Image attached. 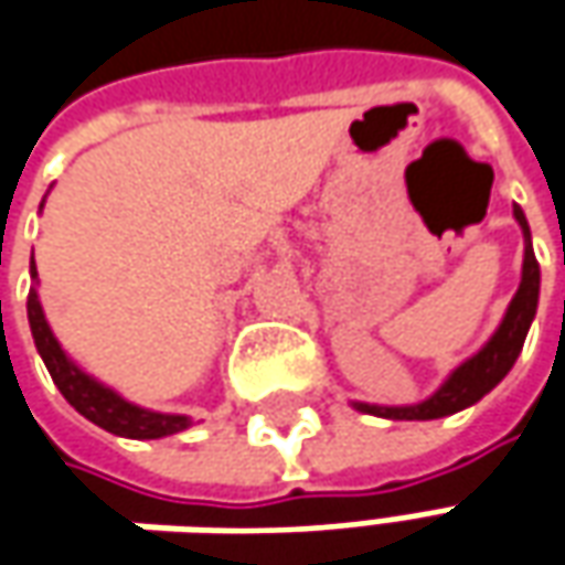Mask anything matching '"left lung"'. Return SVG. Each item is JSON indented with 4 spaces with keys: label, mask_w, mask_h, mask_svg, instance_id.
Returning a JSON list of instances; mask_svg holds the SVG:
<instances>
[{
    "label": "left lung",
    "mask_w": 565,
    "mask_h": 565,
    "mask_svg": "<svg viewBox=\"0 0 565 565\" xmlns=\"http://www.w3.org/2000/svg\"><path fill=\"white\" fill-rule=\"evenodd\" d=\"M513 215L519 227H522V234H525V263H522V284H519V290H515L513 302H510L507 316L500 321V328L494 331V338L484 343L472 360L462 362L457 372L440 384V391L435 397H428L425 403H416V406H369V403H356L360 413H372V416L381 418H406V422H413V418L425 422V418L454 416L459 409L478 403L491 387H497L500 381L507 379L515 356L522 353L529 324L535 319L537 284H541L529 222H525L519 205L513 209Z\"/></svg>",
    "instance_id": "1"
}]
</instances>
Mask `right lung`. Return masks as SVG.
Returning <instances> with one entry per match:
<instances>
[{
	"instance_id": "1",
	"label": "right lung",
	"mask_w": 565,
	"mask_h": 565,
	"mask_svg": "<svg viewBox=\"0 0 565 565\" xmlns=\"http://www.w3.org/2000/svg\"><path fill=\"white\" fill-rule=\"evenodd\" d=\"M30 275H36V268L30 263ZM28 319L30 331H33V343L40 350V356L50 369L55 387L62 391V397L68 399L71 406L89 418L93 425L106 428L111 435H121V438H166V435H178L190 425L186 416H162V413H149L140 409L134 403L121 399L115 391L103 387L99 381H93L84 375L74 362L62 353L58 341L52 338L46 316H43V306L36 300V290L30 287L28 294Z\"/></svg>"
}]
</instances>
